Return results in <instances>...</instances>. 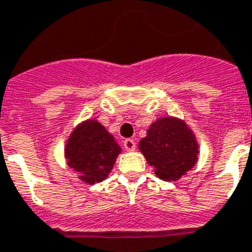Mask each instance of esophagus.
Here are the masks:
<instances>
[{"instance_id": "34e87169", "label": "esophagus", "mask_w": 252, "mask_h": 252, "mask_svg": "<svg viewBox=\"0 0 252 252\" xmlns=\"http://www.w3.org/2000/svg\"><path fill=\"white\" fill-rule=\"evenodd\" d=\"M123 145H124L126 151H133L136 148V143L132 139H126L123 141Z\"/></svg>"}]
</instances>
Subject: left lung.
<instances>
[{
	"instance_id": "obj_1",
	"label": "left lung",
	"mask_w": 252,
	"mask_h": 252,
	"mask_svg": "<svg viewBox=\"0 0 252 252\" xmlns=\"http://www.w3.org/2000/svg\"><path fill=\"white\" fill-rule=\"evenodd\" d=\"M139 150L158 178L175 182L195 167L199 144L186 121L164 116L151 124L147 136L139 141Z\"/></svg>"
}]
</instances>
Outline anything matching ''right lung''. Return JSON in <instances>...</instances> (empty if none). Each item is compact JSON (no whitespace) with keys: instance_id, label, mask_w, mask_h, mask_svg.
I'll return each instance as SVG.
<instances>
[{"instance_id":"1","label":"right lung","mask_w":252,"mask_h":252,"mask_svg":"<svg viewBox=\"0 0 252 252\" xmlns=\"http://www.w3.org/2000/svg\"><path fill=\"white\" fill-rule=\"evenodd\" d=\"M120 154V145L113 135L94 119L80 123L69 135L64 148L68 165L87 184L107 179Z\"/></svg>"}]
</instances>
